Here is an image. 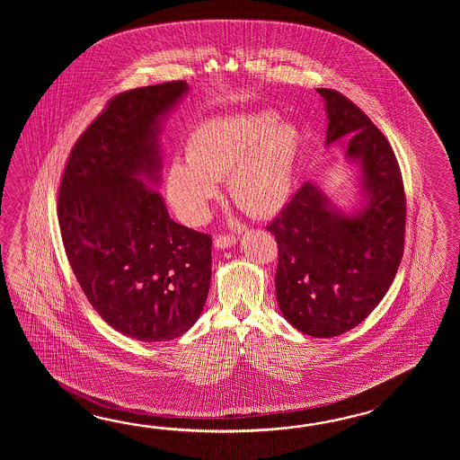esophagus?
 <instances>
[{"label":"esophagus","mask_w":460,"mask_h":460,"mask_svg":"<svg viewBox=\"0 0 460 460\" xmlns=\"http://www.w3.org/2000/svg\"><path fill=\"white\" fill-rule=\"evenodd\" d=\"M238 242V238L234 234H218L216 238V246L218 250H226L234 246Z\"/></svg>","instance_id":"obj_1"}]
</instances>
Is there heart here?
Listing matches in <instances>:
<instances>
[{"instance_id":"b5f03b06","label":"heart","mask_w":460,"mask_h":460,"mask_svg":"<svg viewBox=\"0 0 460 460\" xmlns=\"http://www.w3.org/2000/svg\"><path fill=\"white\" fill-rule=\"evenodd\" d=\"M301 143L299 128L271 111L207 119L187 137L186 164L167 169V200L182 222L200 226L218 196L216 182L226 179L234 206L258 218L276 216L293 194Z\"/></svg>"}]
</instances>
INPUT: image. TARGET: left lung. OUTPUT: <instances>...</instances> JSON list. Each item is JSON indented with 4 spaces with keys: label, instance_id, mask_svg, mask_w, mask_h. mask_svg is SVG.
I'll return each instance as SVG.
<instances>
[{
    "label": "left lung",
    "instance_id": "left-lung-1",
    "mask_svg": "<svg viewBox=\"0 0 460 460\" xmlns=\"http://www.w3.org/2000/svg\"><path fill=\"white\" fill-rule=\"evenodd\" d=\"M317 93L329 119L325 146L347 139L345 163L358 169V204L345 210L305 182L268 230L278 242L274 286L286 321L329 339L362 323L390 289L404 248L406 200L382 131L342 93Z\"/></svg>",
    "mask_w": 460,
    "mask_h": 460
}]
</instances>
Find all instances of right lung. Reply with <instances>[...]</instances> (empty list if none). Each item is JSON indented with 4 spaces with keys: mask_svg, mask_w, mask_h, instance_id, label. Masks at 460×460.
I'll return each instance as SVG.
<instances>
[{
    "mask_svg": "<svg viewBox=\"0 0 460 460\" xmlns=\"http://www.w3.org/2000/svg\"><path fill=\"white\" fill-rule=\"evenodd\" d=\"M187 92L179 80L111 98L60 182V234L82 291L108 325L141 342L186 333L210 288L212 238L176 224L151 187L161 184L163 123Z\"/></svg>",
    "mask_w": 460,
    "mask_h": 460,
    "instance_id": "add662e5",
    "label": "right lung"
}]
</instances>
